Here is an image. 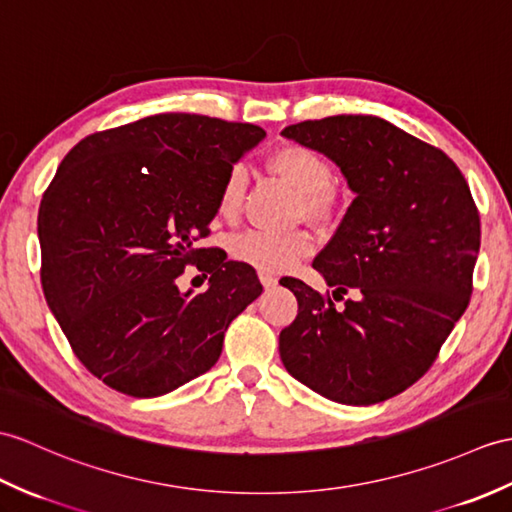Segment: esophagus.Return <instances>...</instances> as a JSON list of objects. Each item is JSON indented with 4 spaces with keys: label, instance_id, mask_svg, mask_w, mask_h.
Segmentation results:
<instances>
[{
    "label": "esophagus",
    "instance_id": "1",
    "mask_svg": "<svg viewBox=\"0 0 512 512\" xmlns=\"http://www.w3.org/2000/svg\"><path fill=\"white\" fill-rule=\"evenodd\" d=\"M259 281L264 288H275L277 285V277L270 275V272H259Z\"/></svg>",
    "mask_w": 512,
    "mask_h": 512
}]
</instances>
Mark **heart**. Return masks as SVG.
Listing matches in <instances>:
<instances>
[{"label":"heart","mask_w":512,"mask_h":512,"mask_svg":"<svg viewBox=\"0 0 512 512\" xmlns=\"http://www.w3.org/2000/svg\"><path fill=\"white\" fill-rule=\"evenodd\" d=\"M270 168L288 181L303 198V213L323 222L336 211L334 168L323 154L303 144H285L270 154ZM246 194L244 165H233L220 185L218 211L235 218ZM312 237L305 231H246L233 237L231 255L261 272H283L312 253Z\"/></svg>","instance_id":"heart-1"}]
</instances>
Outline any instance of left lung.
Instances as JSON below:
<instances>
[{
    "label": "left lung",
    "mask_w": 512,
    "mask_h": 512,
    "mask_svg": "<svg viewBox=\"0 0 512 512\" xmlns=\"http://www.w3.org/2000/svg\"><path fill=\"white\" fill-rule=\"evenodd\" d=\"M323 152L355 194L314 259L336 308L301 279L283 277L299 314L279 334L281 362L318 395L371 406L427 373L465 314L480 251V213L443 150L375 115H334L283 128Z\"/></svg>",
    "instance_id": "left-lung-1"
}]
</instances>
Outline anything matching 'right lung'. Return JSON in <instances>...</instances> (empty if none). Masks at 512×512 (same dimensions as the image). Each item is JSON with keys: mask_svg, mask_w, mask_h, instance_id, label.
Wrapping results in <instances>:
<instances>
[{"mask_svg": "<svg viewBox=\"0 0 512 512\" xmlns=\"http://www.w3.org/2000/svg\"><path fill=\"white\" fill-rule=\"evenodd\" d=\"M266 130L163 113L85 137L67 152L39 209L45 301L76 358L102 382L148 399L218 362L224 331L261 294L255 270L196 248L220 185ZM210 275L177 290L185 265Z\"/></svg>", "mask_w": 512, "mask_h": 512, "instance_id": "obj_1", "label": "right lung"}]
</instances>
